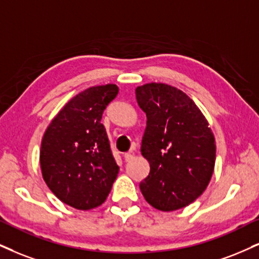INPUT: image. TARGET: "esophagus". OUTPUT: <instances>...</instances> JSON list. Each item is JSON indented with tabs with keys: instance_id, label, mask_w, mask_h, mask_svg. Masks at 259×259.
<instances>
[{
	"instance_id": "obj_1",
	"label": "esophagus",
	"mask_w": 259,
	"mask_h": 259,
	"mask_svg": "<svg viewBox=\"0 0 259 259\" xmlns=\"http://www.w3.org/2000/svg\"><path fill=\"white\" fill-rule=\"evenodd\" d=\"M133 157H135V154H133V151H128V152H126V154L123 155V158H124V161H126V162L131 161V159H132Z\"/></svg>"
}]
</instances>
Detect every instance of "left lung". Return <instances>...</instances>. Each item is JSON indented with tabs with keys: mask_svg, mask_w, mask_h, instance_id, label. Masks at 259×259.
Returning a JSON list of instances; mask_svg holds the SVG:
<instances>
[{
	"mask_svg": "<svg viewBox=\"0 0 259 259\" xmlns=\"http://www.w3.org/2000/svg\"><path fill=\"white\" fill-rule=\"evenodd\" d=\"M146 114L142 155L150 173L139 185L150 205L174 211L193 203L211 180L215 137L196 103L174 86L150 82L136 89Z\"/></svg>",
	"mask_w": 259,
	"mask_h": 259,
	"instance_id": "1",
	"label": "left lung"
}]
</instances>
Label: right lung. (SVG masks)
<instances>
[{"mask_svg":"<svg viewBox=\"0 0 259 259\" xmlns=\"http://www.w3.org/2000/svg\"><path fill=\"white\" fill-rule=\"evenodd\" d=\"M119 94L115 84L92 86L57 113L41 139V175L67 205L90 210L104 203L119 165L111 154L102 115Z\"/></svg>","mask_w":259,"mask_h":259,"instance_id":"obj_1","label":"right lung"}]
</instances>
